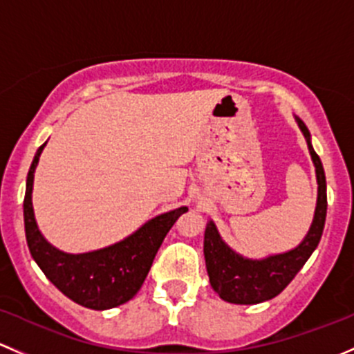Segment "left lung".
Returning a JSON list of instances; mask_svg holds the SVG:
<instances>
[{
    "mask_svg": "<svg viewBox=\"0 0 354 354\" xmlns=\"http://www.w3.org/2000/svg\"><path fill=\"white\" fill-rule=\"evenodd\" d=\"M298 126L307 138L313 165H315L317 182H319V198H317L315 216L304 242L297 249L279 256H271L262 261H250L240 257L230 247L223 243L218 235L213 221L206 227L204 233V259H206L207 276L213 290L220 295L221 300L236 305H254L278 297L285 288L293 281L322 236L327 214V192L326 174L319 155L310 145V133L307 126L297 119Z\"/></svg>",
    "mask_w": 354,
    "mask_h": 354,
    "instance_id": "8db88e82",
    "label": "left lung"
}]
</instances>
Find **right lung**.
<instances>
[{"label": "right lung", "mask_w": 354, "mask_h": 354, "mask_svg": "<svg viewBox=\"0 0 354 354\" xmlns=\"http://www.w3.org/2000/svg\"><path fill=\"white\" fill-rule=\"evenodd\" d=\"M44 147L46 143L35 153L28 170L24 199L25 235L32 257L46 278L82 307L105 310L126 304L140 291L163 239L187 207L153 218L136 233L107 249L78 256L61 252L44 240L32 209L34 172Z\"/></svg>", "instance_id": "1"}]
</instances>
